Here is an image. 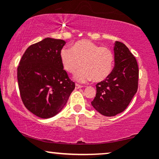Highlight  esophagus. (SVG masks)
<instances>
[{
	"mask_svg": "<svg viewBox=\"0 0 159 159\" xmlns=\"http://www.w3.org/2000/svg\"><path fill=\"white\" fill-rule=\"evenodd\" d=\"M84 86L83 85H81V84H75V87L77 89L78 88H81V87H83Z\"/></svg>",
	"mask_w": 159,
	"mask_h": 159,
	"instance_id": "obj_1",
	"label": "esophagus"
}]
</instances>
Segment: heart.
Listing matches in <instances>:
<instances>
[{
	"instance_id": "1",
	"label": "heart",
	"mask_w": 159,
	"mask_h": 159,
	"mask_svg": "<svg viewBox=\"0 0 159 159\" xmlns=\"http://www.w3.org/2000/svg\"><path fill=\"white\" fill-rule=\"evenodd\" d=\"M61 59L69 73H74L82 65L84 68L75 75V78L80 81H105L110 75L114 64V54L110 48L99 46L88 39L78 40L72 48H63Z\"/></svg>"
}]
</instances>
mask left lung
I'll return each mask as SVG.
<instances>
[{"label": "left lung", "mask_w": 159, "mask_h": 159, "mask_svg": "<svg viewBox=\"0 0 159 159\" xmlns=\"http://www.w3.org/2000/svg\"><path fill=\"white\" fill-rule=\"evenodd\" d=\"M114 68L105 81L98 82L91 102L100 114L113 116L126 109L138 87L139 69L136 58L123 43L114 46Z\"/></svg>", "instance_id": "1"}]
</instances>
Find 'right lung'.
Returning <instances> with one entry per match:
<instances>
[{"label": "right lung", "instance_id": "1", "mask_svg": "<svg viewBox=\"0 0 159 159\" xmlns=\"http://www.w3.org/2000/svg\"><path fill=\"white\" fill-rule=\"evenodd\" d=\"M65 43L64 40L45 38L30 45L17 68L22 102L40 118L57 114L75 87L61 62V52Z\"/></svg>", "mask_w": 159, "mask_h": 159}]
</instances>
